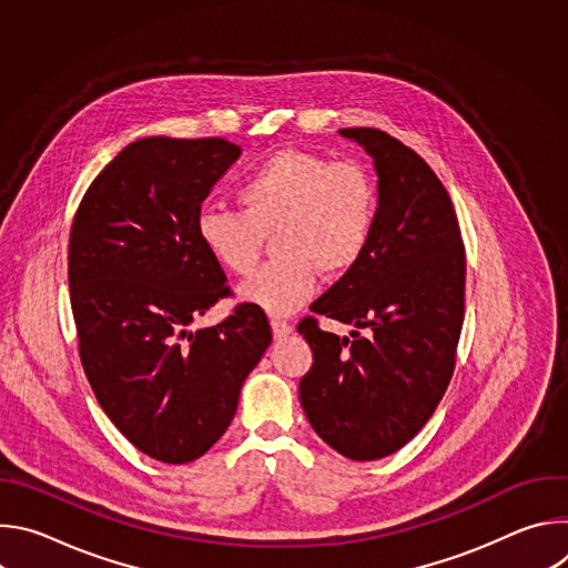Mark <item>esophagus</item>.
Listing matches in <instances>:
<instances>
[{
    "label": "esophagus",
    "instance_id": "esophagus-1",
    "mask_svg": "<svg viewBox=\"0 0 568 568\" xmlns=\"http://www.w3.org/2000/svg\"><path fill=\"white\" fill-rule=\"evenodd\" d=\"M272 333H274L276 339L287 337L292 333V326H290L287 321H283V318H272Z\"/></svg>",
    "mask_w": 568,
    "mask_h": 568
}]
</instances>
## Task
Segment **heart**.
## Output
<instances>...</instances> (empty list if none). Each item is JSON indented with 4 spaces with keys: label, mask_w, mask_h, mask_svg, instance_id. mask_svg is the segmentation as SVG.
<instances>
[{
    "label": "heart",
    "mask_w": 568,
    "mask_h": 568,
    "mask_svg": "<svg viewBox=\"0 0 568 568\" xmlns=\"http://www.w3.org/2000/svg\"><path fill=\"white\" fill-rule=\"evenodd\" d=\"M237 211L202 209L195 235L206 256L233 276H250L261 258L263 235L276 258L240 287L245 301L270 314L301 307L328 276L351 272L366 254L377 222V189L355 161H333L310 150L285 148L240 180Z\"/></svg>",
    "instance_id": "heart-1"
}]
</instances>
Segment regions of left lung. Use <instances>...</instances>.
I'll return each instance as SVG.
<instances>
[{"label": "left lung", "mask_w": 568, "mask_h": 568, "mask_svg": "<svg viewBox=\"0 0 568 568\" xmlns=\"http://www.w3.org/2000/svg\"><path fill=\"white\" fill-rule=\"evenodd\" d=\"M339 132L375 161L377 222L364 258L310 305L355 326L351 337L321 331L316 316L298 321L314 357L298 397L333 449L375 460L407 445L449 386L465 314V247L449 193L416 150L375 128Z\"/></svg>", "instance_id": "1"}]
</instances>
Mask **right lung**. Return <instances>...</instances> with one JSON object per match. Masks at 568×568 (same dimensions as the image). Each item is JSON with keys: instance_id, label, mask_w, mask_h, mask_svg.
I'll use <instances>...</instances> for the list:
<instances>
[{"instance_id": "right-lung-1", "label": "right lung", "mask_w": 568, "mask_h": 568, "mask_svg": "<svg viewBox=\"0 0 568 568\" xmlns=\"http://www.w3.org/2000/svg\"><path fill=\"white\" fill-rule=\"evenodd\" d=\"M237 156L220 136L139 139L99 173L71 222L80 362L114 427L161 463H191L217 443L272 342L256 303L189 331L233 294L200 247L195 217Z\"/></svg>"}]
</instances>
